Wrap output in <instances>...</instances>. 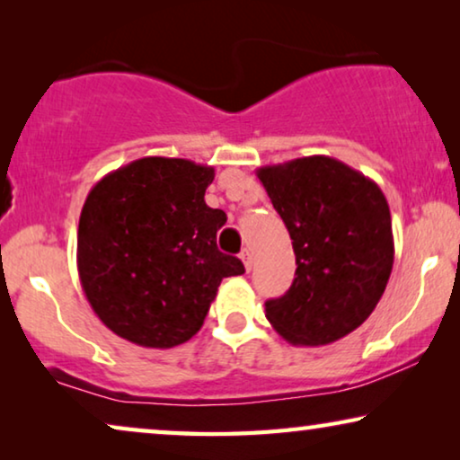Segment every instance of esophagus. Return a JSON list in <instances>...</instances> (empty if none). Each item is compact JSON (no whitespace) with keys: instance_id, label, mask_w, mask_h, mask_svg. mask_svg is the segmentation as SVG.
<instances>
[{"instance_id":"1","label":"esophagus","mask_w":460,"mask_h":460,"mask_svg":"<svg viewBox=\"0 0 460 460\" xmlns=\"http://www.w3.org/2000/svg\"><path fill=\"white\" fill-rule=\"evenodd\" d=\"M241 260L244 263V268H247V272L251 268H253V253H251V249H243L241 253Z\"/></svg>"}]
</instances>
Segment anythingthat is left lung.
Instances as JSON below:
<instances>
[{"label": "left lung", "mask_w": 460, "mask_h": 460, "mask_svg": "<svg viewBox=\"0 0 460 460\" xmlns=\"http://www.w3.org/2000/svg\"><path fill=\"white\" fill-rule=\"evenodd\" d=\"M295 251V280L266 301V318L293 345L349 335L379 304L394 268L392 216L367 175L314 155L257 169Z\"/></svg>", "instance_id": "obj_1"}]
</instances>
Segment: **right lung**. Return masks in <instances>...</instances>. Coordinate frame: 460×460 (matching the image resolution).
<instances>
[{"mask_svg": "<svg viewBox=\"0 0 460 460\" xmlns=\"http://www.w3.org/2000/svg\"><path fill=\"white\" fill-rule=\"evenodd\" d=\"M213 167L144 156L87 194L77 270L96 316L128 341L167 349L197 335L226 276L244 272L217 249L222 209L205 203Z\"/></svg>", "mask_w": 460, "mask_h": 460, "instance_id": "obj_1", "label": "right lung"}]
</instances>
